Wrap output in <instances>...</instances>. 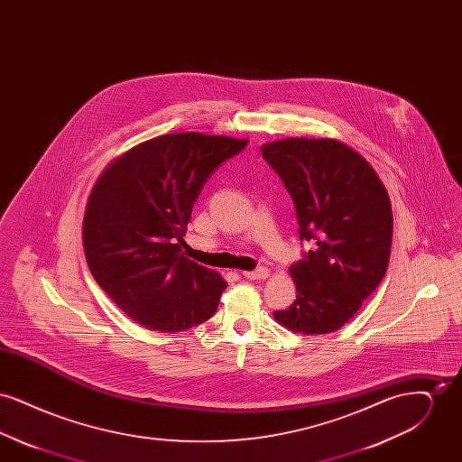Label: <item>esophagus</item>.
<instances>
[{
	"mask_svg": "<svg viewBox=\"0 0 462 462\" xmlns=\"http://www.w3.org/2000/svg\"><path fill=\"white\" fill-rule=\"evenodd\" d=\"M242 275L249 281H256V279H268L270 277V270L268 268H258V270H253V272H242Z\"/></svg>",
	"mask_w": 462,
	"mask_h": 462,
	"instance_id": "esophagus-1",
	"label": "esophagus"
}]
</instances>
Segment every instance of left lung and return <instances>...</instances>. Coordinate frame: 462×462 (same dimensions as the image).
Here are the masks:
<instances>
[{
  "mask_svg": "<svg viewBox=\"0 0 462 462\" xmlns=\"http://www.w3.org/2000/svg\"><path fill=\"white\" fill-rule=\"evenodd\" d=\"M262 154L294 200L300 237L313 245L289 268L296 301L273 319L300 334L341 329L390 263L388 192L365 157L334 138H284Z\"/></svg>",
  "mask_w": 462,
  "mask_h": 462,
  "instance_id": "obj_1",
  "label": "left lung"
}]
</instances>
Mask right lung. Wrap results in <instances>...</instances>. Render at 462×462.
Here are the masks:
<instances>
[{
    "mask_svg": "<svg viewBox=\"0 0 462 462\" xmlns=\"http://www.w3.org/2000/svg\"><path fill=\"white\" fill-rule=\"evenodd\" d=\"M247 138L162 134L116 157L89 192L83 247L97 284L133 322L178 332L211 319L226 287L180 254L194 202Z\"/></svg>",
    "mask_w": 462,
    "mask_h": 462,
    "instance_id": "1",
    "label": "right lung"
}]
</instances>
